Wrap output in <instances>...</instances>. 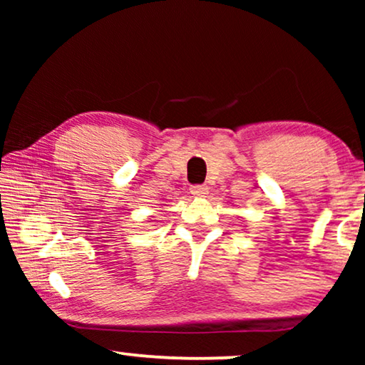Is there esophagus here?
Returning <instances> with one entry per match:
<instances>
[{
	"label": "esophagus",
	"mask_w": 365,
	"mask_h": 365,
	"mask_svg": "<svg viewBox=\"0 0 365 365\" xmlns=\"http://www.w3.org/2000/svg\"><path fill=\"white\" fill-rule=\"evenodd\" d=\"M191 194L196 197H204L207 194V186H202V184H196V186H191Z\"/></svg>",
	"instance_id": "1"
}]
</instances>
